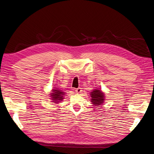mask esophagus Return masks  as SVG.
<instances>
[{
  "label": "esophagus",
  "instance_id": "34e87169",
  "mask_svg": "<svg viewBox=\"0 0 154 154\" xmlns=\"http://www.w3.org/2000/svg\"><path fill=\"white\" fill-rule=\"evenodd\" d=\"M82 88H77V89H75V92L77 93H81L82 92Z\"/></svg>",
  "mask_w": 154,
  "mask_h": 154
}]
</instances>
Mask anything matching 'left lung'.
I'll return each mask as SVG.
<instances>
[{
	"label": "left lung",
	"instance_id": "left-lung-1",
	"mask_svg": "<svg viewBox=\"0 0 154 154\" xmlns=\"http://www.w3.org/2000/svg\"><path fill=\"white\" fill-rule=\"evenodd\" d=\"M91 102L93 104H95L96 106H99L100 104L102 103L103 102V94L101 92L100 90H95L93 92H91Z\"/></svg>",
	"mask_w": 154,
	"mask_h": 154
}]
</instances>
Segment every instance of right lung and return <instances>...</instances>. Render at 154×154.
<instances>
[{
  "instance_id": "right-lung-1",
  "label": "right lung",
  "mask_w": 154,
  "mask_h": 154,
  "mask_svg": "<svg viewBox=\"0 0 154 154\" xmlns=\"http://www.w3.org/2000/svg\"><path fill=\"white\" fill-rule=\"evenodd\" d=\"M53 91L54 93H52L51 94V97L54 101H56L53 102H56L57 101L59 102V100H62V99L63 98V95H64V93L59 90H54Z\"/></svg>"
}]
</instances>
